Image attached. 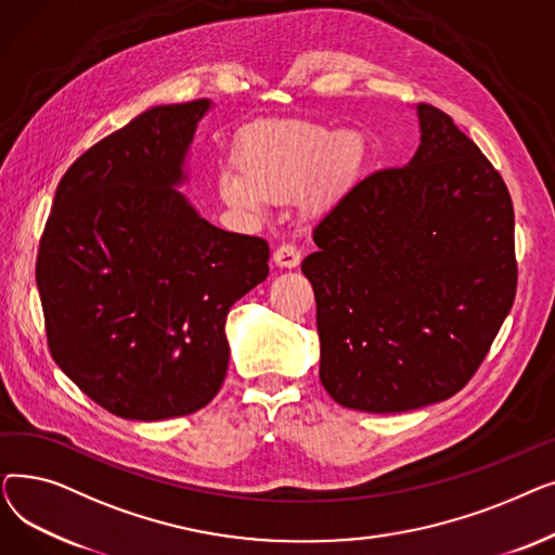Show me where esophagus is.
Wrapping results in <instances>:
<instances>
[{"label": "esophagus", "mask_w": 555, "mask_h": 555, "mask_svg": "<svg viewBox=\"0 0 555 555\" xmlns=\"http://www.w3.org/2000/svg\"><path fill=\"white\" fill-rule=\"evenodd\" d=\"M272 260L276 262L279 268H297L299 262H301V251H299V247L293 245V243H283V245H279V247L274 249Z\"/></svg>", "instance_id": "34e87169"}]
</instances>
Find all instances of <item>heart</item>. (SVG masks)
<instances>
[{
  "label": "heart",
  "instance_id": "obj_1",
  "mask_svg": "<svg viewBox=\"0 0 555 555\" xmlns=\"http://www.w3.org/2000/svg\"><path fill=\"white\" fill-rule=\"evenodd\" d=\"M233 159L238 170H222L218 178L231 207L258 211L268 197L301 193L306 207L319 209L356 182L366 162V141L356 130L270 119L241 132Z\"/></svg>",
  "mask_w": 555,
  "mask_h": 555
}]
</instances>
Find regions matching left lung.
<instances>
[{
  "label": "left lung",
  "instance_id": "obj_1",
  "mask_svg": "<svg viewBox=\"0 0 555 555\" xmlns=\"http://www.w3.org/2000/svg\"><path fill=\"white\" fill-rule=\"evenodd\" d=\"M421 145L371 172L314 227L301 272L317 299L319 377L335 402L398 414L461 391L517 289L502 175L443 109L421 103Z\"/></svg>",
  "mask_w": 555,
  "mask_h": 555
}]
</instances>
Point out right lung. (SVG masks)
<instances>
[{
    "label": "right lung",
    "mask_w": 555,
    "mask_h": 555,
    "mask_svg": "<svg viewBox=\"0 0 555 555\" xmlns=\"http://www.w3.org/2000/svg\"><path fill=\"white\" fill-rule=\"evenodd\" d=\"M211 101L157 105L63 175L36 281L49 351L130 421L189 416L220 391L229 308L268 279L270 245L214 227L175 189Z\"/></svg>",
    "instance_id": "right-lung-1"
}]
</instances>
